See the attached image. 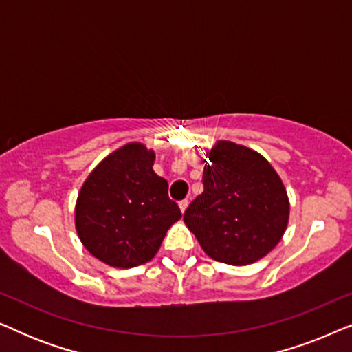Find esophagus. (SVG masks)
<instances>
[{"mask_svg":"<svg viewBox=\"0 0 352 352\" xmlns=\"http://www.w3.org/2000/svg\"><path fill=\"white\" fill-rule=\"evenodd\" d=\"M187 205H189V200H187V199H184V200H181V201H179V208H181L182 213H184V211H186Z\"/></svg>","mask_w":352,"mask_h":352,"instance_id":"obj_1","label":"esophagus"}]
</instances>
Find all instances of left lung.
Here are the masks:
<instances>
[{
  "mask_svg": "<svg viewBox=\"0 0 352 352\" xmlns=\"http://www.w3.org/2000/svg\"><path fill=\"white\" fill-rule=\"evenodd\" d=\"M206 157L204 192L187 206L184 223L216 261H258L287 229L285 187L271 163L248 147L219 141Z\"/></svg>",
  "mask_w": 352,
  "mask_h": 352,
  "instance_id": "left-lung-1",
  "label": "left lung"
}]
</instances>
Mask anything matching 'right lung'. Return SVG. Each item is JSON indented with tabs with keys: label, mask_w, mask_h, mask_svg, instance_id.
Listing matches in <instances>:
<instances>
[{
	"label": "right lung",
	"mask_w": 352,
	"mask_h": 352,
	"mask_svg": "<svg viewBox=\"0 0 352 352\" xmlns=\"http://www.w3.org/2000/svg\"><path fill=\"white\" fill-rule=\"evenodd\" d=\"M155 153L131 142L105 157L81 187L75 224L86 250L113 267L155 256L166 230L181 218L168 182L153 171Z\"/></svg>",
	"instance_id": "right-lung-1"
}]
</instances>
